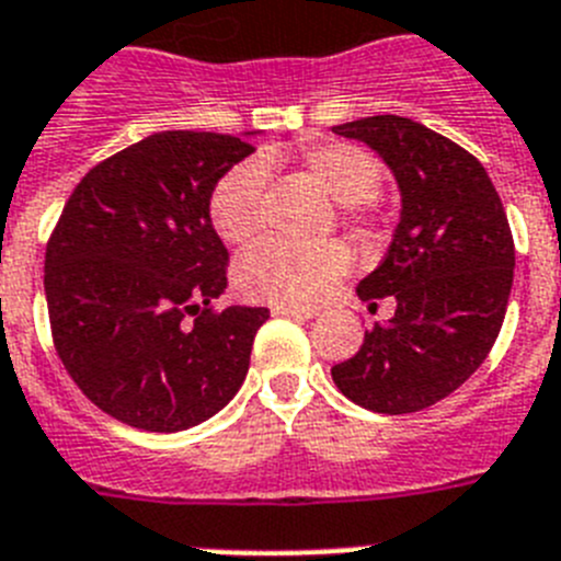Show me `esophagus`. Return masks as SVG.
Returning <instances> with one entry per match:
<instances>
[{"mask_svg":"<svg viewBox=\"0 0 561 561\" xmlns=\"http://www.w3.org/2000/svg\"><path fill=\"white\" fill-rule=\"evenodd\" d=\"M271 313L274 316H287V319H313L316 310L313 308H294V305H274L271 308Z\"/></svg>","mask_w":561,"mask_h":561,"instance_id":"34e87169","label":"esophagus"}]
</instances>
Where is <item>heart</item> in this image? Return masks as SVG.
Masks as SVG:
<instances>
[{
  "mask_svg": "<svg viewBox=\"0 0 561 561\" xmlns=\"http://www.w3.org/2000/svg\"><path fill=\"white\" fill-rule=\"evenodd\" d=\"M294 163L310 183L333 197L355 222L367 220L373 199L381 192L383 169L373 152L355 144H310L294 152H265L260 160H242L217 183L208 203L214 231L228 245H251L265 228V169ZM353 265L347 245L321 242H265L237 265V287L251 301L271 305H316Z\"/></svg>",
  "mask_w": 561,
  "mask_h": 561,
  "instance_id": "1",
  "label": "heart"
}]
</instances>
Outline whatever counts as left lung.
<instances>
[{"instance_id":"left-lung-1","label":"left lung","mask_w":561,"mask_h":561,"mask_svg":"<svg viewBox=\"0 0 561 561\" xmlns=\"http://www.w3.org/2000/svg\"><path fill=\"white\" fill-rule=\"evenodd\" d=\"M333 133L389 165L401 220L381 265L355 287L373 308L392 296L396 316L330 373L358 407L407 415L451 396L491 353L514 282V237L483 163L449 138L401 115Z\"/></svg>"}]
</instances>
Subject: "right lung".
I'll use <instances>...</instances> for the list:
<instances>
[{"label": "right lung", "mask_w": 561, "mask_h": 561, "mask_svg": "<svg viewBox=\"0 0 561 561\" xmlns=\"http://www.w3.org/2000/svg\"><path fill=\"white\" fill-rule=\"evenodd\" d=\"M253 133H154L84 174L45 253L53 344L101 412L183 432L242 387L267 308L231 305L211 194Z\"/></svg>", "instance_id": "obj_1"}]
</instances>
